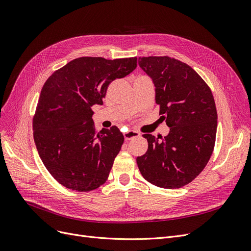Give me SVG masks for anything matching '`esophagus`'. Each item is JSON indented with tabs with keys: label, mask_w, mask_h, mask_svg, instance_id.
Wrapping results in <instances>:
<instances>
[{
	"label": "esophagus",
	"mask_w": 251,
	"mask_h": 251,
	"mask_svg": "<svg viewBox=\"0 0 251 251\" xmlns=\"http://www.w3.org/2000/svg\"><path fill=\"white\" fill-rule=\"evenodd\" d=\"M124 136H125L126 140H130V139H133V138L139 137L140 133H138L137 130H127V132L124 133Z\"/></svg>",
	"instance_id": "34e87169"
}]
</instances>
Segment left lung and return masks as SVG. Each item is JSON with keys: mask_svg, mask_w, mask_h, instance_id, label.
Returning <instances> with one entry per match:
<instances>
[{"mask_svg": "<svg viewBox=\"0 0 251 251\" xmlns=\"http://www.w3.org/2000/svg\"><path fill=\"white\" fill-rule=\"evenodd\" d=\"M139 65L152 78L170 133L164 138L143 135L148 150L137 157L138 168L155 186L181 188L203 171L214 148L218 113L212 93L192 67L175 58L140 57Z\"/></svg>", "mask_w": 251, "mask_h": 251, "instance_id": "obj_1", "label": "left lung"}]
</instances>
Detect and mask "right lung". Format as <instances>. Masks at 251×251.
I'll return each instance as SVG.
<instances>
[{"label": "right lung", "instance_id": "right-lung-1", "mask_svg": "<svg viewBox=\"0 0 251 251\" xmlns=\"http://www.w3.org/2000/svg\"><path fill=\"white\" fill-rule=\"evenodd\" d=\"M136 67L137 57H80L46 80L32 119L33 139L48 172L67 189L89 192L108 178L125 138L115 126L97 132L92 106L102 105L109 83Z\"/></svg>", "mask_w": 251, "mask_h": 251}]
</instances>
